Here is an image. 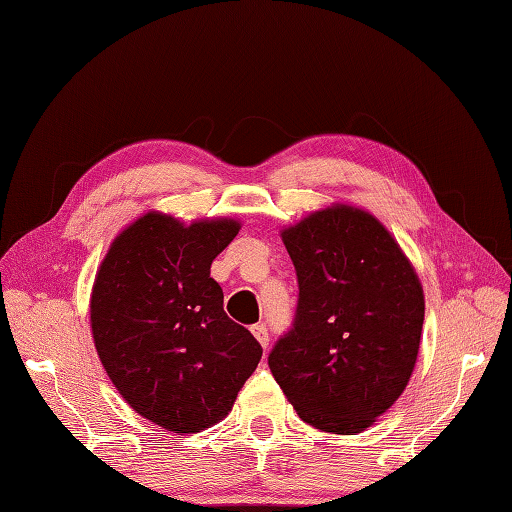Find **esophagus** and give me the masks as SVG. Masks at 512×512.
Segmentation results:
<instances>
[{
    "mask_svg": "<svg viewBox=\"0 0 512 512\" xmlns=\"http://www.w3.org/2000/svg\"><path fill=\"white\" fill-rule=\"evenodd\" d=\"M251 333L255 335V339H257V342H259L261 346L268 348L270 337H268V329H266V324H253V326H251Z\"/></svg>",
    "mask_w": 512,
    "mask_h": 512,
    "instance_id": "esophagus-1",
    "label": "esophagus"
}]
</instances>
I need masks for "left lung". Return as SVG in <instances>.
I'll return each mask as SVG.
<instances>
[{"mask_svg": "<svg viewBox=\"0 0 512 512\" xmlns=\"http://www.w3.org/2000/svg\"><path fill=\"white\" fill-rule=\"evenodd\" d=\"M298 279L292 329L270 372L303 422L337 435L368 428L415 368L424 292L409 259L368 212L337 205L281 233Z\"/></svg>", "mask_w": 512, "mask_h": 512, "instance_id": "obj_1", "label": "left lung"}]
</instances>
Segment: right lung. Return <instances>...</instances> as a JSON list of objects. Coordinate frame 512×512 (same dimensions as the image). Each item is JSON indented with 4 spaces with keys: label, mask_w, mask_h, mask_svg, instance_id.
I'll list each match as a JSON object with an SVG mask.
<instances>
[{
    "label": "right lung",
    "mask_w": 512,
    "mask_h": 512,
    "mask_svg": "<svg viewBox=\"0 0 512 512\" xmlns=\"http://www.w3.org/2000/svg\"><path fill=\"white\" fill-rule=\"evenodd\" d=\"M238 231L227 218L186 227L149 212L112 242L97 272L90 324L99 359L131 409L166 430L220 422L261 359L209 277Z\"/></svg>",
    "instance_id": "obj_1"
}]
</instances>
